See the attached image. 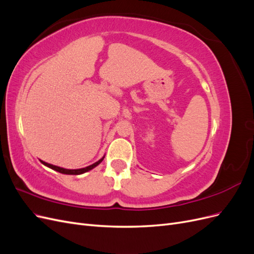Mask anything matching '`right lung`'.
Wrapping results in <instances>:
<instances>
[{"label": "right lung", "mask_w": 254, "mask_h": 254, "mask_svg": "<svg viewBox=\"0 0 254 254\" xmlns=\"http://www.w3.org/2000/svg\"><path fill=\"white\" fill-rule=\"evenodd\" d=\"M103 160H104V157H103L101 160H98L97 162L92 164V165H89V166L83 167V168H79V170H65V168L59 167V166H55V165H52V164H49V163H47V162H43V161H41V163L44 164L45 166H48V167L52 168V170H54V171L61 173V174H65V175H80V174H83V173L91 171L92 168H94L95 166H97L99 163H101Z\"/></svg>", "instance_id": "right-lung-1"}]
</instances>
